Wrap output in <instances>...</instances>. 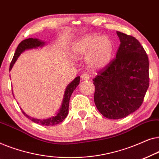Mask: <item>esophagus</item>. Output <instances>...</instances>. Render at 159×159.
I'll return each mask as SVG.
<instances>
[{"label": "esophagus", "instance_id": "34e87169", "mask_svg": "<svg viewBox=\"0 0 159 159\" xmlns=\"http://www.w3.org/2000/svg\"><path fill=\"white\" fill-rule=\"evenodd\" d=\"M81 78H82V80H84V81H86V80H88L89 79H90V76H89L88 74L84 73L81 76Z\"/></svg>", "mask_w": 159, "mask_h": 159}]
</instances>
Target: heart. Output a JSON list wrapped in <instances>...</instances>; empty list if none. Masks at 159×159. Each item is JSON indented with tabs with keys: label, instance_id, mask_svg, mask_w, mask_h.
I'll return each instance as SVG.
<instances>
[{
	"label": "heart",
	"instance_id": "b5f03b06",
	"mask_svg": "<svg viewBox=\"0 0 159 159\" xmlns=\"http://www.w3.org/2000/svg\"><path fill=\"white\" fill-rule=\"evenodd\" d=\"M114 50V43L109 38L96 34L80 39L73 45V53L76 57H87V64L93 69L107 66L111 61Z\"/></svg>",
	"mask_w": 159,
	"mask_h": 159
}]
</instances>
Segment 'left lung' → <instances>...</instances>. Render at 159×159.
Wrapping results in <instances>:
<instances>
[{"instance_id": "8db88e82", "label": "left lung", "mask_w": 159, "mask_h": 159, "mask_svg": "<svg viewBox=\"0 0 159 159\" xmlns=\"http://www.w3.org/2000/svg\"><path fill=\"white\" fill-rule=\"evenodd\" d=\"M116 34L121 43L116 58L93 80L95 106L111 119L124 118L138 110L149 87V61L145 49L134 37Z\"/></svg>"}]
</instances>
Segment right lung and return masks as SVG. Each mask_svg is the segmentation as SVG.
Segmentation results:
<instances>
[{"label":"right lung","mask_w":159,"mask_h":159,"mask_svg":"<svg viewBox=\"0 0 159 159\" xmlns=\"http://www.w3.org/2000/svg\"><path fill=\"white\" fill-rule=\"evenodd\" d=\"M45 44L44 42L41 41L38 39H34V38H28L26 40H24L23 41L19 43L18 47L15 51L14 56L13 57V59L11 62L10 64V68L9 71L12 69L13 66H14V63L16 62L17 58L19 57V55L22 53L23 51H25V50L27 49H31V48H35L39 46H43ZM80 77H76L68 86L66 87V90H65L64 99H63L62 105L61 106V108L59 110V112L58 113L57 115L55 116L51 117V118L47 119H43V120H40V119H37L32 118L29 116H27V114H25V113L22 111L24 114L27 117L28 119H30V120H32L33 122L38 124V125H43V126H53L56 125H58L63 121L66 118L67 114L69 112V100H70V97L71 94H72L73 91L75 90V88H77V86L80 83Z\"/></svg>","instance_id":"1"}]
</instances>
